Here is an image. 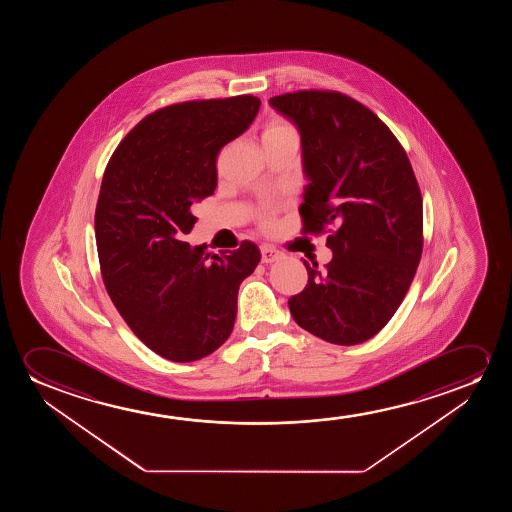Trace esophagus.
Masks as SVG:
<instances>
[{"label": "esophagus", "instance_id": "1", "mask_svg": "<svg viewBox=\"0 0 512 512\" xmlns=\"http://www.w3.org/2000/svg\"><path fill=\"white\" fill-rule=\"evenodd\" d=\"M260 253H262V262H266V264H271V262H276V260H280L283 257V253L278 252V250H274L271 246H260Z\"/></svg>", "mask_w": 512, "mask_h": 512}]
</instances>
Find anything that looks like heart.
<instances>
[{"label":"heart","mask_w":512,"mask_h":512,"mask_svg":"<svg viewBox=\"0 0 512 512\" xmlns=\"http://www.w3.org/2000/svg\"><path fill=\"white\" fill-rule=\"evenodd\" d=\"M288 134H297L295 133V127L287 122V120L274 119L267 124L266 129H264V133H262V140H269V138H280V136H288ZM271 217H273V210L271 208H262L259 211V218L262 224L267 225L271 222Z\"/></svg>","instance_id":"1"}]
</instances>
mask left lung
<instances>
[{
  "label": "left lung",
  "instance_id": "obj_1",
  "mask_svg": "<svg viewBox=\"0 0 512 512\" xmlns=\"http://www.w3.org/2000/svg\"><path fill=\"white\" fill-rule=\"evenodd\" d=\"M269 103L301 133L302 232L336 227L332 260L323 269L304 260L308 285L288 308L327 343H364L395 315L420 264L423 201L411 162L385 122L343 92H288Z\"/></svg>",
  "mask_w": 512,
  "mask_h": 512
}]
</instances>
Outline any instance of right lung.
<instances>
[{
    "label": "right lung",
    "mask_w": 512,
    "mask_h": 512,
    "mask_svg": "<svg viewBox=\"0 0 512 512\" xmlns=\"http://www.w3.org/2000/svg\"><path fill=\"white\" fill-rule=\"evenodd\" d=\"M252 94L176 103L150 113L113 152L96 206L106 292L141 343L171 362L208 357L231 336L241 281L260 252H206L183 236L190 206L217 189L220 150L259 113Z\"/></svg>",
    "instance_id": "add662e5"
}]
</instances>
